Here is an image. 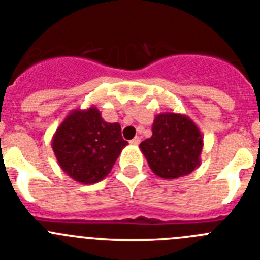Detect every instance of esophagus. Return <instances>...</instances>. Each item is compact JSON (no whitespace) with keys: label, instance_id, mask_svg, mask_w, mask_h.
<instances>
[{"label":"esophagus","instance_id":"34e87169","mask_svg":"<svg viewBox=\"0 0 260 260\" xmlns=\"http://www.w3.org/2000/svg\"><path fill=\"white\" fill-rule=\"evenodd\" d=\"M140 142H141V138H140V137H135L133 140H131V144H132V145H138Z\"/></svg>","mask_w":260,"mask_h":260}]
</instances>
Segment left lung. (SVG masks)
Instances as JSON below:
<instances>
[{"label": "left lung", "instance_id": "1", "mask_svg": "<svg viewBox=\"0 0 260 260\" xmlns=\"http://www.w3.org/2000/svg\"><path fill=\"white\" fill-rule=\"evenodd\" d=\"M203 135L192 119L176 113L157 114L152 136L140 144L150 169L164 179L190 174L200 166Z\"/></svg>", "mask_w": 260, "mask_h": 260}]
</instances>
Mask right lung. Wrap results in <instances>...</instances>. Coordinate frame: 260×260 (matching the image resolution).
<instances>
[{
  "label": "right lung",
  "mask_w": 260,
  "mask_h": 260,
  "mask_svg": "<svg viewBox=\"0 0 260 260\" xmlns=\"http://www.w3.org/2000/svg\"><path fill=\"white\" fill-rule=\"evenodd\" d=\"M127 145L120 124L105 122L96 106L70 111L52 137L60 168L83 185L105 178Z\"/></svg>",
  "instance_id": "add662e5"
}]
</instances>
